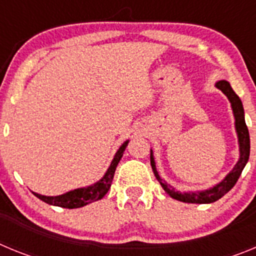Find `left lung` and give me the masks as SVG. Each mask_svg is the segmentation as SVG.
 <instances>
[{
    "mask_svg": "<svg viewBox=\"0 0 256 256\" xmlns=\"http://www.w3.org/2000/svg\"><path fill=\"white\" fill-rule=\"evenodd\" d=\"M216 87L218 90H220L226 96L228 97L230 100V106H232V110H234V126H236L237 137H238V146H240V159L237 162V164L234 165V168L230 172V173L226 176V178L222 182H219L218 184H216L214 187L209 190H205V191H198V192H180L176 191L174 187H172L170 184L162 180L160 178L159 173L156 170L155 160H154L152 150L150 151V162H151V168H152L154 174H155L156 180H159V183L162 184V187L164 188V191L168 194L170 198H176L178 201H182V202H188V204H210V202H214V201L219 200L220 198L227 194L232 187L236 184V182L238 180L240 176L242 173L244 168H245L246 162L248 160V156H250V136H248V130L245 123V112H244V106L240 97L234 94V91L232 90L230 83L227 80H219L216 82Z\"/></svg>",
    "mask_w": 256,
    "mask_h": 256,
    "instance_id": "1",
    "label": "left lung"
}]
</instances>
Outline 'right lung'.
Instances as JSON below:
<instances>
[{
    "label": "right lung",
    "mask_w": 256,
    "mask_h": 256,
    "mask_svg": "<svg viewBox=\"0 0 256 256\" xmlns=\"http://www.w3.org/2000/svg\"><path fill=\"white\" fill-rule=\"evenodd\" d=\"M128 142L130 141H126L122 144L120 148H119V150L115 154L114 159H112V164H110L108 169L106 170L105 176H104L98 182L92 184V186L73 190V191H69L66 192V194H64V195L58 196H44L40 195V194H36V192H33V194H34L40 200L44 201L46 204L54 205V206L65 208V209H76V208L86 206V205L94 202V201L101 200V198L108 194V188L112 186V178H114L115 174V169H116V165L120 162L122 156H123L124 154V150H126V148L128 146Z\"/></svg>",
    "instance_id": "add662e5"
}]
</instances>
